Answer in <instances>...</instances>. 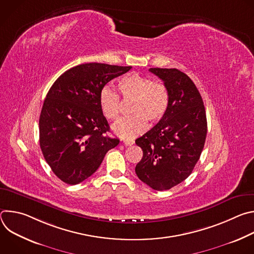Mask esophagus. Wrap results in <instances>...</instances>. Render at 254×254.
Instances as JSON below:
<instances>
[{
    "label": "esophagus",
    "mask_w": 254,
    "mask_h": 254,
    "mask_svg": "<svg viewBox=\"0 0 254 254\" xmlns=\"http://www.w3.org/2000/svg\"><path fill=\"white\" fill-rule=\"evenodd\" d=\"M133 143H134L133 139H124V144H125V146H127V147L132 146Z\"/></svg>",
    "instance_id": "obj_1"
}]
</instances>
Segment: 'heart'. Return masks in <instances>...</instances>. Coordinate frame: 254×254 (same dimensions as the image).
Masks as SVG:
<instances>
[{"instance_id": "obj_1", "label": "heart", "mask_w": 254, "mask_h": 254, "mask_svg": "<svg viewBox=\"0 0 254 254\" xmlns=\"http://www.w3.org/2000/svg\"><path fill=\"white\" fill-rule=\"evenodd\" d=\"M118 87L123 100L130 101L128 113L131 116L113 126L116 134L122 137H134L146 130L147 122L153 125L165 116L169 107L170 93L163 83L132 73L123 77ZM99 106L105 119L116 121L120 117V96L112 88H102L99 94Z\"/></svg>"}]
</instances>
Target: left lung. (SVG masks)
I'll list each match as a JSON object with an SVG mask.
<instances>
[{
  "label": "left lung",
  "instance_id": "obj_1",
  "mask_svg": "<svg viewBox=\"0 0 254 254\" xmlns=\"http://www.w3.org/2000/svg\"><path fill=\"white\" fill-rule=\"evenodd\" d=\"M169 90V107L163 119L135 139L142 158L135 174L144 184L164 191L183 182L203 151L207 120L199 90L191 78L176 68H150Z\"/></svg>",
  "mask_w": 254,
  "mask_h": 254
}]
</instances>
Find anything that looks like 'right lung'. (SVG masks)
Wrapping results in <instances>:
<instances>
[{
  "label": "right lung",
  "mask_w": 254,
  "mask_h": 254,
  "mask_svg": "<svg viewBox=\"0 0 254 254\" xmlns=\"http://www.w3.org/2000/svg\"><path fill=\"white\" fill-rule=\"evenodd\" d=\"M131 66L85 63L65 71L53 83L39 119L42 154L64 183L76 185L90 177L120 139L107 135L99 94Z\"/></svg>",
  "instance_id": "add662e5"
}]
</instances>
